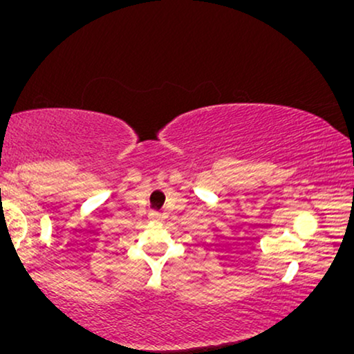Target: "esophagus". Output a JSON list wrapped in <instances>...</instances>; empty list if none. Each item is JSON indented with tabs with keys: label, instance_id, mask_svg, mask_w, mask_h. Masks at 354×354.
Listing matches in <instances>:
<instances>
[{
	"label": "esophagus",
	"instance_id": "obj_1",
	"mask_svg": "<svg viewBox=\"0 0 354 354\" xmlns=\"http://www.w3.org/2000/svg\"><path fill=\"white\" fill-rule=\"evenodd\" d=\"M149 217H151L153 221H159V219H161V214H159V212H151Z\"/></svg>",
	"mask_w": 354,
	"mask_h": 354
}]
</instances>
